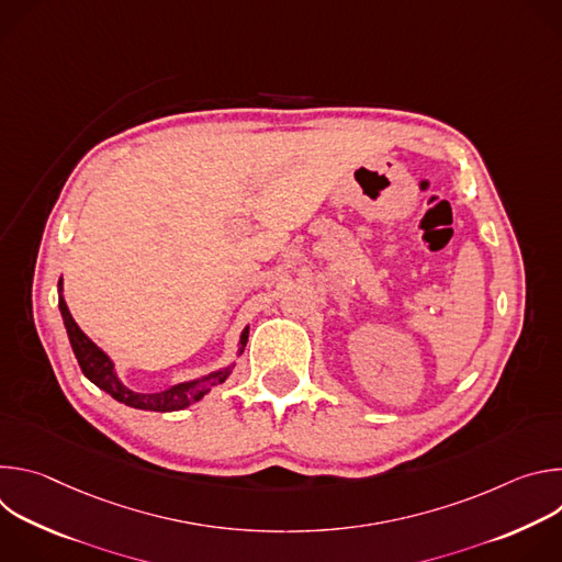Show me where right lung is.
Returning <instances> with one entry per match:
<instances>
[{"mask_svg":"<svg viewBox=\"0 0 562 562\" xmlns=\"http://www.w3.org/2000/svg\"><path fill=\"white\" fill-rule=\"evenodd\" d=\"M57 295H59V313H61V319H64V327H66L72 353H75L79 367H82V373L95 386H100L102 391L113 395L117 403H124L126 407H133V409L162 412V414L165 412L187 409L189 405L198 403V400H202L213 386L222 384L231 375L233 367L237 364V358L245 353V347H247V340H249V327H245L243 334H239L237 353H235V360L231 364H226L222 369H215V371H211L206 375H200L195 380H184V382L171 384V386H167L162 391L142 393V391H135V389H131V386H126L122 382V378L117 375L113 358L106 351H102L82 329H79V325L72 319L70 311H68V304L64 300V282H61V278L57 282Z\"/></svg>","mask_w":562,"mask_h":562,"instance_id":"1","label":"right lung"}]
</instances>
